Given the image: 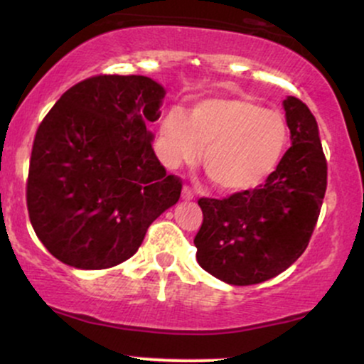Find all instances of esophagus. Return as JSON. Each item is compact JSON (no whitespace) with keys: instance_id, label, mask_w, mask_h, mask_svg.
I'll use <instances>...</instances> for the list:
<instances>
[{"instance_id":"1","label":"esophagus","mask_w":364,"mask_h":364,"mask_svg":"<svg viewBox=\"0 0 364 364\" xmlns=\"http://www.w3.org/2000/svg\"><path fill=\"white\" fill-rule=\"evenodd\" d=\"M181 196H183V198H185V200H193L195 193H193V190H191L190 186L185 185V186H183V193H181Z\"/></svg>"}]
</instances>
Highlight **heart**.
I'll use <instances>...</instances> for the list:
<instances>
[{"label": "heart", "mask_w": 364, "mask_h": 364, "mask_svg": "<svg viewBox=\"0 0 364 364\" xmlns=\"http://www.w3.org/2000/svg\"><path fill=\"white\" fill-rule=\"evenodd\" d=\"M291 128L286 116L245 99H208L185 116L173 109L161 124V154L169 168L200 156L208 178L229 193L265 183L286 156Z\"/></svg>", "instance_id": "obj_1"}]
</instances>
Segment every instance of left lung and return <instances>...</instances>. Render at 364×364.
Returning <instances> with one entry per match:
<instances>
[{
	"label": "left lung",
	"instance_id": "left-lung-1",
	"mask_svg": "<svg viewBox=\"0 0 364 364\" xmlns=\"http://www.w3.org/2000/svg\"><path fill=\"white\" fill-rule=\"evenodd\" d=\"M291 147L275 173L253 190L200 198L196 262L232 286L275 277L301 257L327 190V159L315 116L298 97L284 101Z\"/></svg>",
	"mask_w": 364,
	"mask_h": 364
}]
</instances>
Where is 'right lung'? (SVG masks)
Masks as SVG:
<instances>
[{"label":"right lung","mask_w":364,"mask_h":364,"mask_svg":"<svg viewBox=\"0 0 364 364\" xmlns=\"http://www.w3.org/2000/svg\"><path fill=\"white\" fill-rule=\"evenodd\" d=\"M166 90L141 75H95L68 89L32 145L27 208L37 237L75 269H109L135 255L149 225L181 195L145 123Z\"/></svg>","instance_id":"obj_1"}]
</instances>
